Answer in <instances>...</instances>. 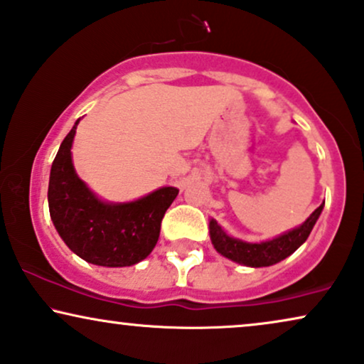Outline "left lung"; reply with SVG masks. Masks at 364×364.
Returning a JSON list of instances; mask_svg holds the SVG:
<instances>
[{"mask_svg": "<svg viewBox=\"0 0 364 364\" xmlns=\"http://www.w3.org/2000/svg\"><path fill=\"white\" fill-rule=\"evenodd\" d=\"M324 203H321L312 213L307 216L306 222H302L299 227L287 230L280 235L269 238L262 242H245L240 238L228 235L216 220L210 218V238L213 243L215 250L220 255L227 257L232 262L245 265V267H270L279 264L280 260L287 259L292 255L299 247L302 245L309 237V233L314 228V225L323 213Z\"/></svg>", "mask_w": 364, "mask_h": 364, "instance_id": "obj_1", "label": "left lung"}]
</instances>
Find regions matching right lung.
<instances>
[{
	"label": "right lung",
	"mask_w": 364,
	"mask_h": 364,
	"mask_svg": "<svg viewBox=\"0 0 364 364\" xmlns=\"http://www.w3.org/2000/svg\"><path fill=\"white\" fill-rule=\"evenodd\" d=\"M60 144L50 169V218L75 255L100 267H131L144 260L159 238L161 220L179 190L161 186L132 201H107L95 195L73 168L77 126Z\"/></svg>",
	"instance_id": "1"
}]
</instances>
